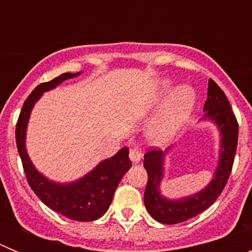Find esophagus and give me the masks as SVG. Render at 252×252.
Wrapping results in <instances>:
<instances>
[{"mask_svg": "<svg viewBox=\"0 0 252 252\" xmlns=\"http://www.w3.org/2000/svg\"><path fill=\"white\" fill-rule=\"evenodd\" d=\"M142 158V151L139 148H131L130 149V159L133 164H137V162L141 160Z\"/></svg>", "mask_w": 252, "mask_h": 252, "instance_id": "obj_1", "label": "esophagus"}]
</instances>
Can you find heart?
<instances>
[{
  "label": "heart",
  "instance_id": "1",
  "mask_svg": "<svg viewBox=\"0 0 252 252\" xmlns=\"http://www.w3.org/2000/svg\"><path fill=\"white\" fill-rule=\"evenodd\" d=\"M171 90L170 83L162 82L160 94L164 98ZM195 103V93L190 87H179L171 93L165 108L158 121L151 126L150 136L154 141L164 142L170 139L188 119Z\"/></svg>",
  "mask_w": 252,
  "mask_h": 252
}]
</instances>
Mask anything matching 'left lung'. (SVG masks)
<instances>
[{"mask_svg":"<svg viewBox=\"0 0 252 252\" xmlns=\"http://www.w3.org/2000/svg\"><path fill=\"white\" fill-rule=\"evenodd\" d=\"M204 120H211L217 125L222 139L217 169L211 183L203 190L175 201L162 197L159 187L162 179L164 158L170 148L165 151L154 149L144 155V166L148 171L144 202L151 217L160 223H180L206 211L220 197L230 178L239 139V124L226 94L212 79L208 82V95L204 103Z\"/></svg>","mask_w":252,"mask_h":252,"instance_id":"obj_1","label":"left lung"}]
</instances>
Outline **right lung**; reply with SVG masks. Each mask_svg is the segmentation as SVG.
Instances as JSON below:
<instances>
[{
	"label": "right lung",
	"instance_id": "1",
	"mask_svg": "<svg viewBox=\"0 0 252 252\" xmlns=\"http://www.w3.org/2000/svg\"><path fill=\"white\" fill-rule=\"evenodd\" d=\"M79 73H64L51 81L41 83L30 93L22 106L16 124V145L22 168L25 171L29 186L40 201L50 209L74 221L90 222L98 220L106 213L112 202L115 190L125 173L131 168L132 162L128 158V149L122 148L110 159L103 160L91 173L73 183L59 184L50 182L32 165L25 148V136L30 112L35 102L44 92L64 82L77 77Z\"/></svg>",
	"mask_w": 252,
	"mask_h": 252
}]
</instances>
